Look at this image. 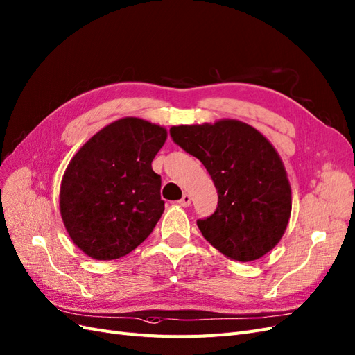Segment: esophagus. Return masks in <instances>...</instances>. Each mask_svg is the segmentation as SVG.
Masks as SVG:
<instances>
[{
    "instance_id": "obj_1",
    "label": "esophagus",
    "mask_w": 355,
    "mask_h": 355,
    "mask_svg": "<svg viewBox=\"0 0 355 355\" xmlns=\"http://www.w3.org/2000/svg\"><path fill=\"white\" fill-rule=\"evenodd\" d=\"M178 204H180L181 207H189V205L191 204V198H190V195L184 193V195H183V198H181V199L178 200Z\"/></svg>"
}]
</instances>
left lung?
I'll return each instance as SVG.
<instances>
[{
	"mask_svg": "<svg viewBox=\"0 0 355 355\" xmlns=\"http://www.w3.org/2000/svg\"><path fill=\"white\" fill-rule=\"evenodd\" d=\"M169 134L202 162L217 189L214 214L198 220L204 238L230 260L265 256L291 214V189L277 150L257 129L234 119L172 126Z\"/></svg>",
	"mask_w": 355,
	"mask_h": 355,
	"instance_id": "obj_1",
	"label": "left lung"
}]
</instances>
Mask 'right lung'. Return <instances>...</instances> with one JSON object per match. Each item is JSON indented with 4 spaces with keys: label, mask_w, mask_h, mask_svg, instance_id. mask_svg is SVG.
<instances>
[{
    "label": "right lung",
    "mask_w": 355,
    "mask_h": 355,
    "mask_svg": "<svg viewBox=\"0 0 355 355\" xmlns=\"http://www.w3.org/2000/svg\"><path fill=\"white\" fill-rule=\"evenodd\" d=\"M165 141V128L125 117L101 129L71 159L60 183V216L86 256L120 259L153 232L165 202L151 162Z\"/></svg>",
    "instance_id": "obj_1"
}]
</instances>
